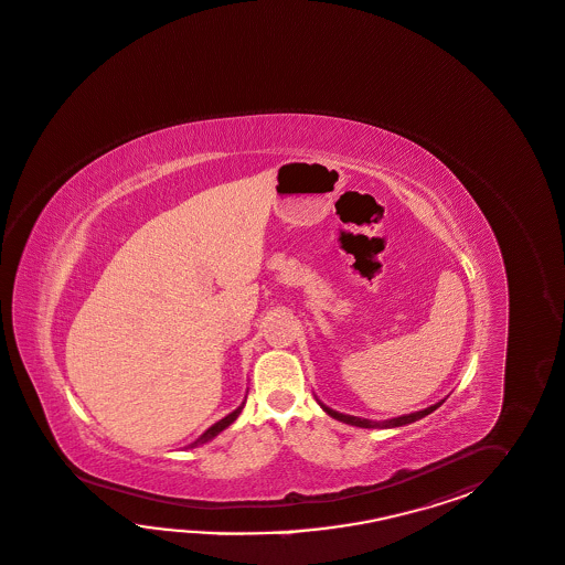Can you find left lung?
<instances>
[{"mask_svg":"<svg viewBox=\"0 0 565 565\" xmlns=\"http://www.w3.org/2000/svg\"><path fill=\"white\" fill-rule=\"evenodd\" d=\"M445 399H440L437 404H433V406H428L425 411H418V413L413 414H404V416H398V418H390V420H382V423H377V420H367V418H359V416H351V414L337 413V411H332L329 408L327 404H322V402H318L320 406H322V411L332 416V418H337V420H341L344 425H353V427L361 428H394V427H404V425H411L414 420H420V418H425L427 414L435 413L437 408H439L440 404H443Z\"/></svg>","mask_w":565,"mask_h":565,"instance_id":"8db88e82","label":"left lung"}]
</instances>
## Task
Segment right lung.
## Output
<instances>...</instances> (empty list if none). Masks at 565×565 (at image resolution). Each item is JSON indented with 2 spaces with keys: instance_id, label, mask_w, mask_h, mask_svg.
I'll list each match as a JSON object with an SVG mask.
<instances>
[{
  "instance_id": "add662e5",
  "label": "right lung",
  "mask_w": 565,
  "mask_h": 565,
  "mask_svg": "<svg viewBox=\"0 0 565 565\" xmlns=\"http://www.w3.org/2000/svg\"><path fill=\"white\" fill-rule=\"evenodd\" d=\"M243 406H245V402L236 408V411H233V413L228 414V416H224L222 420H218V423H214L212 427L207 428L206 433L200 437L198 440H193L192 445L190 447H198V445H204V443H207V440L214 439L218 433H222L224 428L231 427L233 425L234 420L238 418V414H241V411H243Z\"/></svg>"
}]
</instances>
